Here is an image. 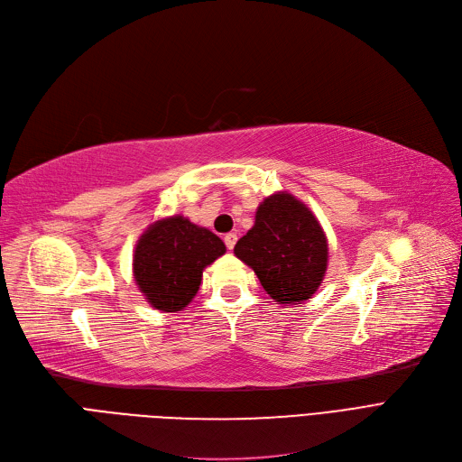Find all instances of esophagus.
<instances>
[{
  "label": "esophagus",
  "instance_id": "1",
  "mask_svg": "<svg viewBox=\"0 0 462 462\" xmlns=\"http://www.w3.org/2000/svg\"><path fill=\"white\" fill-rule=\"evenodd\" d=\"M236 241H237V236L234 234V232H230V234H226L225 236V245L232 251L234 249V245H236Z\"/></svg>",
  "mask_w": 462,
  "mask_h": 462
}]
</instances>
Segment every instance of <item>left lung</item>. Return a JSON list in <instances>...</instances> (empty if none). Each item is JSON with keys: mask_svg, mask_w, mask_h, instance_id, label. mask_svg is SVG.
<instances>
[{"mask_svg": "<svg viewBox=\"0 0 462 462\" xmlns=\"http://www.w3.org/2000/svg\"><path fill=\"white\" fill-rule=\"evenodd\" d=\"M234 253L258 275L265 292L281 303L309 300L328 265V241L314 215L286 192L265 199L254 226Z\"/></svg>", "mask_w": 462, "mask_h": 462, "instance_id": "obj_1", "label": "left lung"}]
</instances>
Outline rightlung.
Masks as SVG:
<instances>
[{
    "mask_svg": "<svg viewBox=\"0 0 462 462\" xmlns=\"http://www.w3.org/2000/svg\"><path fill=\"white\" fill-rule=\"evenodd\" d=\"M226 247L213 232L170 217L145 232L134 251V279L155 309L181 310L197 296L206 265Z\"/></svg>",
    "mask_w": 462,
    "mask_h": 462,
    "instance_id": "obj_1",
    "label": "right lung"
}]
</instances>
